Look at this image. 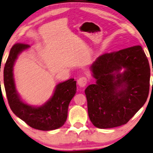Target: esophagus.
<instances>
[{
    "instance_id": "obj_1",
    "label": "esophagus",
    "mask_w": 153,
    "mask_h": 153,
    "mask_svg": "<svg viewBox=\"0 0 153 153\" xmlns=\"http://www.w3.org/2000/svg\"><path fill=\"white\" fill-rule=\"evenodd\" d=\"M77 83H78V85L80 86L81 88H83L86 85V84L88 83V79L85 76H82L81 78H79L77 81Z\"/></svg>"
}]
</instances>
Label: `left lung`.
<instances>
[{
  "label": "left lung",
  "instance_id": "8db88e82",
  "mask_svg": "<svg viewBox=\"0 0 153 153\" xmlns=\"http://www.w3.org/2000/svg\"><path fill=\"white\" fill-rule=\"evenodd\" d=\"M125 68V71L120 70ZM96 83L85 90L88 116L95 127L126 124L144 105L150 70L144 51L135 45L99 56L91 66Z\"/></svg>",
  "mask_w": 153,
  "mask_h": 153
}]
</instances>
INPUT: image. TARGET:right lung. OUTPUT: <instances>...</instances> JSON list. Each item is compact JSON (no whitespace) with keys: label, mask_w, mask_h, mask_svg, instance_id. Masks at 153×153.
<instances>
[{"label":"right lung","mask_w":153,"mask_h":153,"mask_svg":"<svg viewBox=\"0 0 153 153\" xmlns=\"http://www.w3.org/2000/svg\"><path fill=\"white\" fill-rule=\"evenodd\" d=\"M29 48L27 44H14L7 59L3 76L9 105L12 112L30 127L40 130L57 129L63 126L67 119L68 106L76 92V82L70 79L59 83L52 98L39 107L24 103L15 87L13 67L20 53Z\"/></svg>","instance_id":"add662e5"}]
</instances>
